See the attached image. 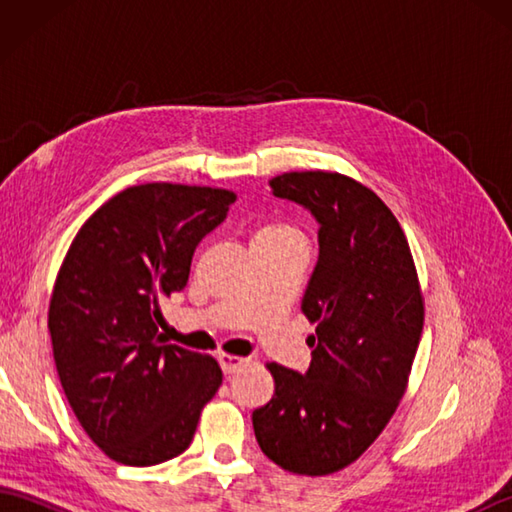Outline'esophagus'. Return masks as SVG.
<instances>
[{
	"label": "esophagus",
	"instance_id": "esophagus-1",
	"mask_svg": "<svg viewBox=\"0 0 512 512\" xmlns=\"http://www.w3.org/2000/svg\"><path fill=\"white\" fill-rule=\"evenodd\" d=\"M217 361H220V367H222L224 374H235L239 367H244L248 363V358L231 356V354H220V356H217Z\"/></svg>",
	"mask_w": 512,
	"mask_h": 512
}]
</instances>
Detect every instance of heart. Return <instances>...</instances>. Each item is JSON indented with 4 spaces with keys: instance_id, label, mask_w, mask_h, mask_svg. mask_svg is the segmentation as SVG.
<instances>
[{
    "instance_id": "b5f03b06",
    "label": "heart",
    "mask_w": 512,
    "mask_h": 512,
    "mask_svg": "<svg viewBox=\"0 0 512 512\" xmlns=\"http://www.w3.org/2000/svg\"><path fill=\"white\" fill-rule=\"evenodd\" d=\"M253 242L286 244V242H303V237L295 226H290L286 222H270V224H264L262 228H259L253 237Z\"/></svg>"
}]
</instances>
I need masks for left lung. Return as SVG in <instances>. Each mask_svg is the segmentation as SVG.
I'll list each match as a JSON object with an SVG mask.
<instances>
[{
    "label": "left lung",
    "instance_id": "8db88e82",
    "mask_svg": "<svg viewBox=\"0 0 512 512\" xmlns=\"http://www.w3.org/2000/svg\"><path fill=\"white\" fill-rule=\"evenodd\" d=\"M319 224V262L301 310L310 336L306 374L270 363L275 396L253 411L270 460L299 475H328L363 455L405 394L424 308L398 220L374 191L328 171L270 180Z\"/></svg>",
    "mask_w": 512,
    "mask_h": 512
}]
</instances>
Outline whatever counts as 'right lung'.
Segmentation results:
<instances>
[{"mask_svg": "<svg viewBox=\"0 0 512 512\" xmlns=\"http://www.w3.org/2000/svg\"><path fill=\"white\" fill-rule=\"evenodd\" d=\"M235 193L151 182L107 200L76 233L48 328L61 387L92 442L127 466L189 449L222 385L211 356L160 339V301L184 290L200 239Z\"/></svg>", "mask_w": 512, "mask_h": 512, "instance_id": "add662e5", "label": "right lung"}]
</instances>
